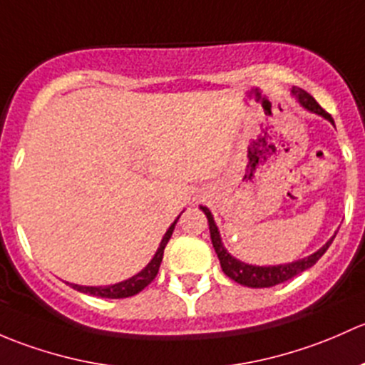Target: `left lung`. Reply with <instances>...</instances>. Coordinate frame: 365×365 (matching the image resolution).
<instances>
[{
    "instance_id": "1",
    "label": "left lung",
    "mask_w": 365,
    "mask_h": 365,
    "mask_svg": "<svg viewBox=\"0 0 365 365\" xmlns=\"http://www.w3.org/2000/svg\"><path fill=\"white\" fill-rule=\"evenodd\" d=\"M292 95L295 96L297 101H299V103L302 105L306 110L322 115L323 119H327V121L332 123L334 125V119L330 118V114H327V112L323 110L320 105H318V101L314 100L309 93H306L304 89H300V88H292ZM200 209L204 210V214L207 216L210 240H212V247H214V251H216L217 258H220L221 269H223V272L227 274L230 279H234L235 283L242 284V287L269 288V287H276V284L292 279V277H295L297 274L304 272V270L311 269V267L317 264V262L323 257V253L329 250V246L332 244L334 237H336V234H334L332 237L327 240L320 250L314 251L313 255H309V257H306V258H300V260L290 262V264L251 265V264H246V262H240L239 258L232 257V255L228 253L227 247L223 246V240H221L220 230H217L216 223H214L212 212H210L205 205H200Z\"/></svg>"
}]
</instances>
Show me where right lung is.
I'll return each instance as SVG.
<instances>
[{
	"label": "right lung",
	"mask_w": 365,
	"mask_h": 365,
	"mask_svg": "<svg viewBox=\"0 0 365 365\" xmlns=\"http://www.w3.org/2000/svg\"><path fill=\"white\" fill-rule=\"evenodd\" d=\"M181 214H179V216L175 217L174 223H172L170 227H168V230L165 232V235H163V239H161L160 246H158L155 257L151 258V262H149V264L145 265L144 269L140 270V272H137V274H135V276L128 277V279L121 281V283L107 284V287H81V284H73V283H71V288H73V290H77V292H82V294L101 297V299H126V297L137 295L138 292L144 290V288L148 287V284L151 283V281L156 277L158 270H160L161 260H163L165 246H167V242H168V240H170L172 232H174L175 223H178V221H179Z\"/></svg>",
	"instance_id": "right-lung-1"
}]
</instances>
